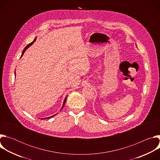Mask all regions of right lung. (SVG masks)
I'll return each mask as SVG.
<instances>
[{
	"instance_id": "right-lung-1",
	"label": "right lung",
	"mask_w": 160,
	"mask_h": 160,
	"mask_svg": "<svg viewBox=\"0 0 160 160\" xmlns=\"http://www.w3.org/2000/svg\"><path fill=\"white\" fill-rule=\"evenodd\" d=\"M36 39H37V38L35 37V39H34V40L32 42V43H29L28 45H27V46L24 49V50L23 51H22V54H21V58L22 56V55H23L24 54V53H25V51L29 48V47H30L31 46V45L35 42V40H36ZM14 75H15V77H16V71H15V73H14ZM66 99H67V96H66V98H64V101H63V104H62V107H61V109H60V111L63 108V107H64V104H65V102H66ZM57 114L58 113H56V114H55V115H52V116H51V117H48V118H40V119H49V118H52V117H54V116H56V115H57Z\"/></svg>"
}]
</instances>
